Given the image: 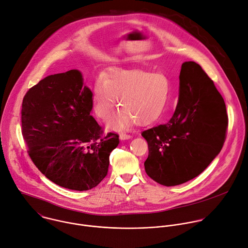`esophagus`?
I'll return each mask as SVG.
<instances>
[{
  "label": "esophagus",
  "instance_id": "esophagus-1",
  "mask_svg": "<svg viewBox=\"0 0 248 248\" xmlns=\"http://www.w3.org/2000/svg\"><path fill=\"white\" fill-rule=\"evenodd\" d=\"M120 138H121L122 140H127V139H130V138H131V135L126 134V133H121V134H120Z\"/></svg>",
  "mask_w": 248,
  "mask_h": 248
}]
</instances>
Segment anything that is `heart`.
<instances>
[{
    "label": "heart",
    "mask_w": 248,
    "mask_h": 248,
    "mask_svg": "<svg viewBox=\"0 0 248 248\" xmlns=\"http://www.w3.org/2000/svg\"><path fill=\"white\" fill-rule=\"evenodd\" d=\"M170 92V79L162 73L112 68L95 82L93 111L102 121H108L118 107L119 99L122 110L111 122L112 127L124 129L134 123L147 125L161 117Z\"/></svg>",
    "instance_id": "b5f03b06"
}]
</instances>
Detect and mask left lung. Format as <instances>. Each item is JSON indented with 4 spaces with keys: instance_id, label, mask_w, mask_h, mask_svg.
<instances>
[{
    "instance_id": "1",
    "label": "left lung",
    "mask_w": 248,
    "mask_h": 248,
    "mask_svg": "<svg viewBox=\"0 0 248 248\" xmlns=\"http://www.w3.org/2000/svg\"><path fill=\"white\" fill-rule=\"evenodd\" d=\"M227 127L225 101L213 80L195 62H185L171 119L141 133L149 149L146 173L166 186L194 179L220 153Z\"/></svg>"
}]
</instances>
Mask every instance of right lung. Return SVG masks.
I'll return each instance as SVG.
<instances>
[{
    "label": "right lung",
    "instance_id": "right-lung-1",
    "mask_svg": "<svg viewBox=\"0 0 248 248\" xmlns=\"http://www.w3.org/2000/svg\"><path fill=\"white\" fill-rule=\"evenodd\" d=\"M93 93L78 69L52 75L31 87L22 101V135L38 170L72 190L97 186L108 173L117 133L103 135L91 116Z\"/></svg>",
    "mask_w": 248,
    "mask_h": 248
}]
</instances>
